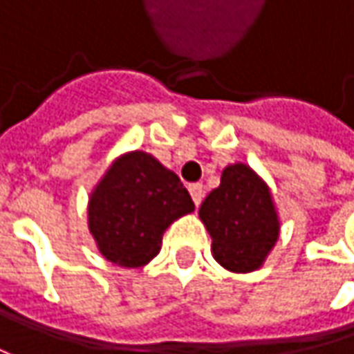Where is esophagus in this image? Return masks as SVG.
I'll list each match as a JSON object with an SVG mask.
<instances>
[{
    "label": "esophagus",
    "mask_w": 354,
    "mask_h": 354,
    "mask_svg": "<svg viewBox=\"0 0 354 354\" xmlns=\"http://www.w3.org/2000/svg\"><path fill=\"white\" fill-rule=\"evenodd\" d=\"M189 193H191V197H193V203L195 205H201V201L205 197V189H203V183H193L189 185Z\"/></svg>",
    "instance_id": "esophagus-1"
}]
</instances>
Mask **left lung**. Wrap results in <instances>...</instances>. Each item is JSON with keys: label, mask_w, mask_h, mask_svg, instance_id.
<instances>
[{"label": "left lung", "mask_w": 354, "mask_h": 354, "mask_svg": "<svg viewBox=\"0 0 354 354\" xmlns=\"http://www.w3.org/2000/svg\"><path fill=\"white\" fill-rule=\"evenodd\" d=\"M198 216L212 238L214 260L238 274L264 264L279 236L270 189L244 163L223 171L221 185L203 201Z\"/></svg>", "instance_id": "8db88e82"}]
</instances>
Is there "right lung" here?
<instances>
[{
    "label": "right lung",
    "instance_id": "add662e5",
    "mask_svg": "<svg viewBox=\"0 0 354 354\" xmlns=\"http://www.w3.org/2000/svg\"><path fill=\"white\" fill-rule=\"evenodd\" d=\"M195 211L181 179L143 151L112 163L88 203V228L106 260L140 268L156 258L167 226Z\"/></svg>",
    "mask_w": 354,
    "mask_h": 354
}]
</instances>
